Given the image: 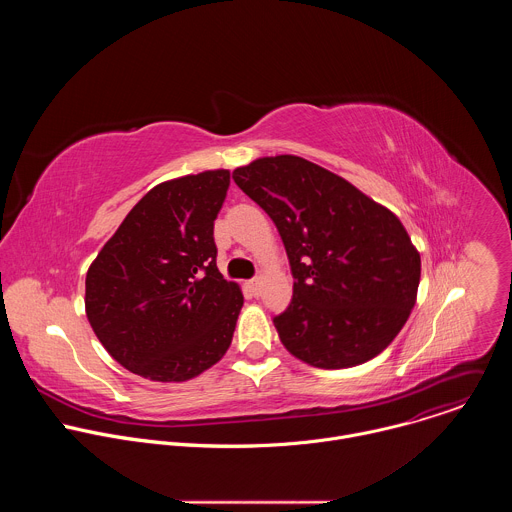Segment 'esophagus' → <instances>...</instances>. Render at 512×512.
I'll return each instance as SVG.
<instances>
[{"label": "esophagus", "mask_w": 512, "mask_h": 512, "mask_svg": "<svg viewBox=\"0 0 512 512\" xmlns=\"http://www.w3.org/2000/svg\"><path fill=\"white\" fill-rule=\"evenodd\" d=\"M247 287L251 289V294H253V296H259V291H261V281H259V279H251V281L247 283Z\"/></svg>", "instance_id": "34e87169"}]
</instances>
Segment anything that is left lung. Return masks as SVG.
Instances as JSON below:
<instances>
[{"instance_id":"8db88e82","label":"left lung","mask_w":512,"mask_h":512,"mask_svg":"<svg viewBox=\"0 0 512 512\" xmlns=\"http://www.w3.org/2000/svg\"><path fill=\"white\" fill-rule=\"evenodd\" d=\"M233 180L275 223L294 275V296L273 318L281 344L316 369L381 354L405 326L421 277L399 218L298 156L259 158Z\"/></svg>"}]
</instances>
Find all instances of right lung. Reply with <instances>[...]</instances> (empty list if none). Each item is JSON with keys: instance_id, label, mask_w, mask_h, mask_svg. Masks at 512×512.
Segmentation results:
<instances>
[{"instance_id": "obj_1", "label": "right lung", "mask_w": 512, "mask_h": 512, "mask_svg": "<svg viewBox=\"0 0 512 512\" xmlns=\"http://www.w3.org/2000/svg\"><path fill=\"white\" fill-rule=\"evenodd\" d=\"M229 184V170H206L154 186L87 271L93 332L143 379H194L231 346L243 294L218 271L214 245Z\"/></svg>"}]
</instances>
